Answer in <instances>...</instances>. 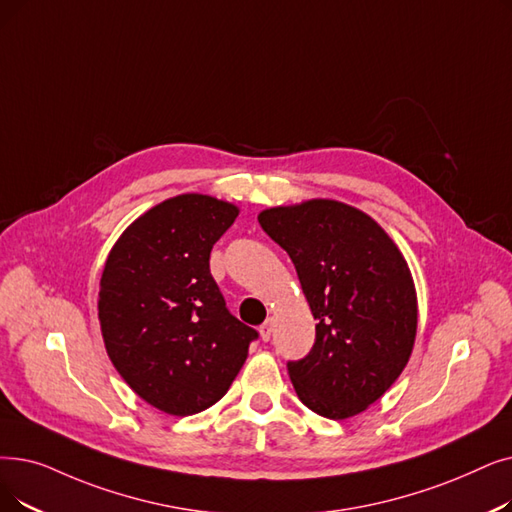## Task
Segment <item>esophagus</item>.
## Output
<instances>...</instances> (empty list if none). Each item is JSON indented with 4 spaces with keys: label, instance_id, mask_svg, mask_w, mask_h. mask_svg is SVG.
Instances as JSON below:
<instances>
[{
    "label": "esophagus",
    "instance_id": "1",
    "mask_svg": "<svg viewBox=\"0 0 512 512\" xmlns=\"http://www.w3.org/2000/svg\"><path fill=\"white\" fill-rule=\"evenodd\" d=\"M272 330H274V318L270 316L268 320H265V322L259 326L261 339H263V341H270V337H272Z\"/></svg>",
    "mask_w": 512,
    "mask_h": 512
}]
</instances>
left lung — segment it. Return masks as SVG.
I'll list each match as a JSON object with an SVG mask.
<instances>
[{"label":"left lung","instance_id":"left-lung-1","mask_svg":"<svg viewBox=\"0 0 512 512\" xmlns=\"http://www.w3.org/2000/svg\"><path fill=\"white\" fill-rule=\"evenodd\" d=\"M288 253L318 320L314 347L288 362L301 402L343 420L374 404L406 368L416 337V291L408 263L366 213L307 201L259 213Z\"/></svg>","mask_w":512,"mask_h":512}]
</instances>
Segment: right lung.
<instances>
[{"label":"right lung","instance_id":"right-lung-1","mask_svg":"<svg viewBox=\"0 0 512 512\" xmlns=\"http://www.w3.org/2000/svg\"><path fill=\"white\" fill-rule=\"evenodd\" d=\"M238 209L205 194L152 207L110 251L98 318L110 362L144 402L173 416L224 397L259 332L230 314L209 270Z\"/></svg>","mask_w":512,"mask_h":512}]
</instances>
